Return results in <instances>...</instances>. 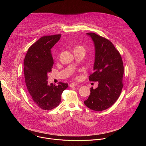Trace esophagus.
Instances as JSON below:
<instances>
[{
	"instance_id": "34e87169",
	"label": "esophagus",
	"mask_w": 146,
	"mask_h": 146,
	"mask_svg": "<svg viewBox=\"0 0 146 146\" xmlns=\"http://www.w3.org/2000/svg\"><path fill=\"white\" fill-rule=\"evenodd\" d=\"M78 86V85H77V83H76V82H72V83H71V84L69 85V86H70V87H75V86Z\"/></svg>"
}]
</instances>
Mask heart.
<instances>
[{"label":"heart","mask_w":146,"mask_h":146,"mask_svg":"<svg viewBox=\"0 0 146 146\" xmlns=\"http://www.w3.org/2000/svg\"><path fill=\"white\" fill-rule=\"evenodd\" d=\"M83 48L82 46H77L76 48H75V49H76V48Z\"/></svg>","instance_id":"heart-1"}]
</instances>
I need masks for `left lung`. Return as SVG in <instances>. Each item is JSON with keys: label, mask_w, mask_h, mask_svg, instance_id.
Segmentation results:
<instances>
[{"label": "left lung", "mask_w": 146, "mask_h": 146, "mask_svg": "<svg viewBox=\"0 0 146 146\" xmlns=\"http://www.w3.org/2000/svg\"><path fill=\"white\" fill-rule=\"evenodd\" d=\"M87 35L93 40L95 49L94 72L89 80L99 84L96 88H90L91 94L84 104L100 111L111 107L119 98L123 86V65L119 52L110 40L92 32Z\"/></svg>", "instance_id": "8db88e82"}]
</instances>
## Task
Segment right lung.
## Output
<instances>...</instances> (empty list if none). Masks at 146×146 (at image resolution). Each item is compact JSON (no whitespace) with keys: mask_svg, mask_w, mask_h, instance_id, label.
I'll return each mask as SVG.
<instances>
[{"mask_svg":"<svg viewBox=\"0 0 146 146\" xmlns=\"http://www.w3.org/2000/svg\"><path fill=\"white\" fill-rule=\"evenodd\" d=\"M61 35L45 36L40 38L28 49L24 62L25 84L31 98L43 110H52L61 101V95L68 87L62 82L55 86L49 84L47 73L51 72L54 60L51 49Z\"/></svg>","mask_w":146,"mask_h":146,"instance_id":"obj_1","label":"right lung"}]
</instances>
